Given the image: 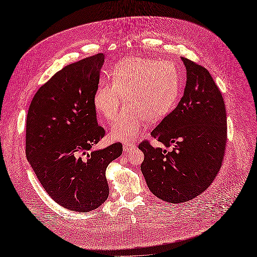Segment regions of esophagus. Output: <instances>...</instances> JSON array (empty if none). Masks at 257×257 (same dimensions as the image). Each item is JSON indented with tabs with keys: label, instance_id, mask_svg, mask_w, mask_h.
I'll return each instance as SVG.
<instances>
[{
	"label": "esophagus",
	"instance_id": "esophagus-1",
	"mask_svg": "<svg viewBox=\"0 0 257 257\" xmlns=\"http://www.w3.org/2000/svg\"><path fill=\"white\" fill-rule=\"evenodd\" d=\"M136 148H137L136 145L132 144L130 142H126V143H124V145H123V151L125 153H131L132 151H134Z\"/></svg>",
	"mask_w": 257,
	"mask_h": 257
}]
</instances>
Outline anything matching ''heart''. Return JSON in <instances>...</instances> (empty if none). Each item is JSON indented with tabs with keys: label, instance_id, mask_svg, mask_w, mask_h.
I'll return each instance as SVG.
<instances>
[{
	"label": "heart",
	"instance_id": "heart-1",
	"mask_svg": "<svg viewBox=\"0 0 257 257\" xmlns=\"http://www.w3.org/2000/svg\"><path fill=\"white\" fill-rule=\"evenodd\" d=\"M180 87V74L172 62L128 58L113 67L110 80L98 84L93 105L105 121L112 122L120 112L123 98L126 108L112 125L110 137L132 141L141 134L146 120L157 122L170 113Z\"/></svg>",
	"mask_w": 257,
	"mask_h": 257
}]
</instances>
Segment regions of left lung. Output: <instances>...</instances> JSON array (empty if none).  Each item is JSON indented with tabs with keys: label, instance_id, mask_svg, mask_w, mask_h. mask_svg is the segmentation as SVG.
Returning <instances> with one entry per match:
<instances>
[{
	"label": "left lung",
	"instance_id": "8db88e82",
	"mask_svg": "<svg viewBox=\"0 0 257 257\" xmlns=\"http://www.w3.org/2000/svg\"><path fill=\"white\" fill-rule=\"evenodd\" d=\"M186 68L183 96L151 136L172 151L139 145L148 188L160 199L180 204L206 191L221 168L227 138L223 96L205 67L181 58Z\"/></svg>",
	"mask_w": 257,
	"mask_h": 257
}]
</instances>
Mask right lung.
I'll list each match as a JSON object with an SVG mask.
<instances>
[{
	"instance_id": "1",
	"label": "right lung",
	"mask_w": 257,
	"mask_h": 257,
	"mask_svg": "<svg viewBox=\"0 0 257 257\" xmlns=\"http://www.w3.org/2000/svg\"><path fill=\"white\" fill-rule=\"evenodd\" d=\"M105 56L63 67L38 89L27 116L26 154L45 191L60 206L88 212L108 198L105 172L122 145L93 150L105 135L93 95Z\"/></svg>"
}]
</instances>
